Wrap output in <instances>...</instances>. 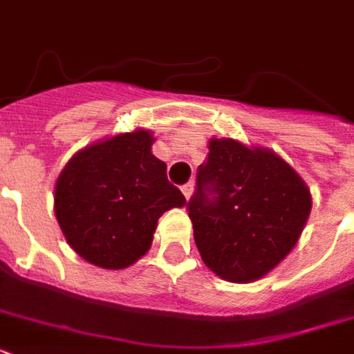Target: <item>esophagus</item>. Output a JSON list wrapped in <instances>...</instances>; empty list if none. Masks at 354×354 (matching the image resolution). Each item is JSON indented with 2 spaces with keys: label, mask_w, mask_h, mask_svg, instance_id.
Here are the masks:
<instances>
[{
  "label": "esophagus",
  "mask_w": 354,
  "mask_h": 354,
  "mask_svg": "<svg viewBox=\"0 0 354 354\" xmlns=\"http://www.w3.org/2000/svg\"><path fill=\"white\" fill-rule=\"evenodd\" d=\"M193 189H194V185H193V182H189V183H185V185H182V193H183V196H185V198H191V194H193Z\"/></svg>",
  "instance_id": "obj_1"
}]
</instances>
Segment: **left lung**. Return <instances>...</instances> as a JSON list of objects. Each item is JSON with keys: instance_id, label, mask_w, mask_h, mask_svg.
Returning <instances> with one entry per match:
<instances>
[{"instance_id": "left-lung-1", "label": "left lung", "mask_w": 354, "mask_h": 354, "mask_svg": "<svg viewBox=\"0 0 354 354\" xmlns=\"http://www.w3.org/2000/svg\"><path fill=\"white\" fill-rule=\"evenodd\" d=\"M313 198L307 183L268 149L211 139L187 202L205 266L232 283L274 270L296 246Z\"/></svg>"}]
</instances>
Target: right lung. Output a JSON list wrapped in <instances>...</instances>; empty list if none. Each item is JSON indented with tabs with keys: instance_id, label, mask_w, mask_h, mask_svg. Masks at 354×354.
<instances>
[{
	"instance_id": "1",
	"label": "right lung",
	"mask_w": 354,
	"mask_h": 354,
	"mask_svg": "<svg viewBox=\"0 0 354 354\" xmlns=\"http://www.w3.org/2000/svg\"><path fill=\"white\" fill-rule=\"evenodd\" d=\"M149 130L86 147L55 185V215L66 241L88 263L121 270L149 252L158 218L183 207L185 196L152 154Z\"/></svg>"
}]
</instances>
